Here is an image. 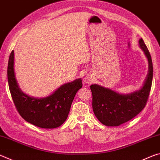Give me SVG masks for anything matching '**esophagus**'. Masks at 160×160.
Listing matches in <instances>:
<instances>
[{
	"label": "esophagus",
	"instance_id": "34e87169",
	"mask_svg": "<svg viewBox=\"0 0 160 160\" xmlns=\"http://www.w3.org/2000/svg\"><path fill=\"white\" fill-rule=\"evenodd\" d=\"M84 82H85V83L87 84H91L92 82V76H90V75H85V77H84Z\"/></svg>",
	"mask_w": 160,
	"mask_h": 160
}]
</instances>
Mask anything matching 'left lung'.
Listing matches in <instances>:
<instances>
[{"label":"left lung","mask_w":160,"mask_h":160,"mask_svg":"<svg viewBox=\"0 0 160 160\" xmlns=\"http://www.w3.org/2000/svg\"><path fill=\"white\" fill-rule=\"evenodd\" d=\"M139 46L149 64L147 77L140 90L123 94L97 84L90 86L94 113L104 126H120L136 116L145 107L152 82L153 66L150 52L142 39H139Z\"/></svg>","instance_id":"1"}]
</instances>
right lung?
I'll use <instances>...</instances> for the list:
<instances>
[{
    "label": "right lung",
    "instance_id": "right-lung-1",
    "mask_svg": "<svg viewBox=\"0 0 160 160\" xmlns=\"http://www.w3.org/2000/svg\"><path fill=\"white\" fill-rule=\"evenodd\" d=\"M8 80L13 102L20 116L28 123L42 128H56L68 118L77 92L82 88L81 78L65 83L42 98L28 95L20 90L14 70V51L10 53L8 66Z\"/></svg>",
    "mask_w": 160,
    "mask_h": 160
}]
</instances>
